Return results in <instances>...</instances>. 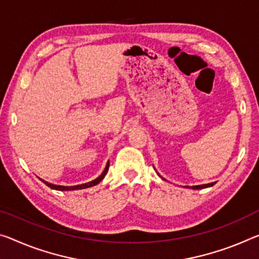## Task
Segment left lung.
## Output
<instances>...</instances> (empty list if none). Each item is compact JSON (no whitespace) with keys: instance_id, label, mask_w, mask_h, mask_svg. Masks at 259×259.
I'll list each match as a JSON object with an SVG mask.
<instances>
[{"instance_id":"1","label":"left lung","mask_w":259,"mask_h":259,"mask_svg":"<svg viewBox=\"0 0 259 259\" xmlns=\"http://www.w3.org/2000/svg\"><path fill=\"white\" fill-rule=\"evenodd\" d=\"M214 183H215V182H212V183H208V184H202V186H194V187H191V188H192V189H196V190H198V189H204V188L212 187Z\"/></svg>"}]
</instances>
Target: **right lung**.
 Segmentation results:
<instances>
[{"mask_svg": "<svg viewBox=\"0 0 259 259\" xmlns=\"http://www.w3.org/2000/svg\"><path fill=\"white\" fill-rule=\"evenodd\" d=\"M108 168H109V162H107V165H106L105 170L102 171V174L99 176V178L94 180V181H91L89 183H84V184H79V186H73V187H63V186H55V184H52V183H48L46 181H44V180H41L45 184H46L47 187L54 189V190H60V191H64V190H79V189H85V188H90V187H93L98 184L99 182H101V180L105 178V175L107 174L108 171Z\"/></svg>", "mask_w": 259, "mask_h": 259, "instance_id": "add662e5", "label": "right lung"}]
</instances>
